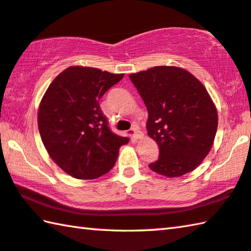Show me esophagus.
<instances>
[{
	"label": "esophagus",
	"instance_id": "obj_1",
	"mask_svg": "<svg viewBox=\"0 0 251 251\" xmlns=\"http://www.w3.org/2000/svg\"><path fill=\"white\" fill-rule=\"evenodd\" d=\"M131 130V133H133V137L135 138V139H140V138H143V133H141V131L139 130V128L137 126H134L133 128L130 129Z\"/></svg>",
	"mask_w": 251,
	"mask_h": 251
}]
</instances>
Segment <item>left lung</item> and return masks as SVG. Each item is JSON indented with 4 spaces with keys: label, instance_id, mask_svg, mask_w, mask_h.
Returning <instances> with one entry per match:
<instances>
[{
    "label": "left lung",
    "instance_id": "1",
    "mask_svg": "<svg viewBox=\"0 0 251 251\" xmlns=\"http://www.w3.org/2000/svg\"><path fill=\"white\" fill-rule=\"evenodd\" d=\"M148 111V136L159 158L149 168L168 177L184 176L201 165L215 138L218 117L202 82L185 69L158 66L129 75Z\"/></svg>",
    "mask_w": 251,
    "mask_h": 251
}]
</instances>
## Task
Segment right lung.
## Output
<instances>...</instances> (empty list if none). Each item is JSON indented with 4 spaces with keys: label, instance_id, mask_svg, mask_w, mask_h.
I'll return each instance as SVG.
<instances>
[{
    "label": "right lung",
    "instance_id": "right-lung-1",
    "mask_svg": "<svg viewBox=\"0 0 251 251\" xmlns=\"http://www.w3.org/2000/svg\"><path fill=\"white\" fill-rule=\"evenodd\" d=\"M124 75L72 66L50 83L38 108V129L50 158L75 179L110 171L129 138L112 133L99 101Z\"/></svg>",
    "mask_w": 251,
    "mask_h": 251
}]
</instances>
